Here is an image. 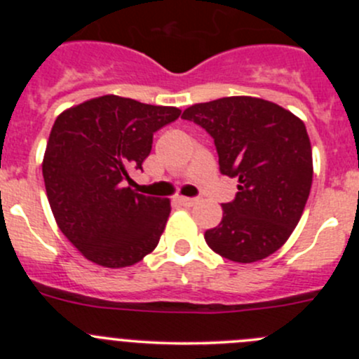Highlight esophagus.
<instances>
[{
	"label": "esophagus",
	"instance_id": "1",
	"mask_svg": "<svg viewBox=\"0 0 359 359\" xmlns=\"http://www.w3.org/2000/svg\"><path fill=\"white\" fill-rule=\"evenodd\" d=\"M175 201L179 203V205H182V206H193V205H196V198H186V196H179V198H175Z\"/></svg>",
	"mask_w": 359,
	"mask_h": 359
}]
</instances>
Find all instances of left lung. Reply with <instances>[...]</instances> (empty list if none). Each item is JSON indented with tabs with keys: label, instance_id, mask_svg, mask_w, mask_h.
Returning a JSON list of instances; mask_svg holds the SVG:
<instances>
[{
	"label": "left lung",
	"instance_id": "obj_1",
	"mask_svg": "<svg viewBox=\"0 0 359 359\" xmlns=\"http://www.w3.org/2000/svg\"><path fill=\"white\" fill-rule=\"evenodd\" d=\"M212 135L220 173L238 179L222 220L205 233L215 253L250 264L280 250L299 224L313 184V151L302 119L257 97H224L182 112Z\"/></svg>",
	"mask_w": 359,
	"mask_h": 359
}]
</instances>
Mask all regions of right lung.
Returning <instances> with one entry per match:
<instances>
[{"mask_svg": "<svg viewBox=\"0 0 359 359\" xmlns=\"http://www.w3.org/2000/svg\"><path fill=\"white\" fill-rule=\"evenodd\" d=\"M180 109L102 95L57 116L43 158L50 208L64 236L99 266H133L158 247L170 200L126 186L153 135Z\"/></svg>", "mask_w": 359, "mask_h": 359, "instance_id": "right-lung-1", "label": "right lung"}]
</instances>
